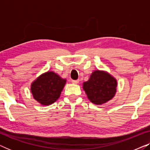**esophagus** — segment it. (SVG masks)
<instances>
[{"label": "esophagus", "instance_id": "obj_1", "mask_svg": "<svg viewBox=\"0 0 150 150\" xmlns=\"http://www.w3.org/2000/svg\"><path fill=\"white\" fill-rule=\"evenodd\" d=\"M79 80H72V81H71V83L74 84H78L79 83Z\"/></svg>", "mask_w": 150, "mask_h": 150}]
</instances>
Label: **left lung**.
Masks as SVG:
<instances>
[{
  "mask_svg": "<svg viewBox=\"0 0 150 150\" xmlns=\"http://www.w3.org/2000/svg\"><path fill=\"white\" fill-rule=\"evenodd\" d=\"M116 87L117 81L113 77L99 70L93 71L89 81L83 83L88 98L95 104H102L112 99L115 94Z\"/></svg>",
  "mask_w": 150,
  "mask_h": 150,
  "instance_id": "1",
  "label": "left lung"
}]
</instances>
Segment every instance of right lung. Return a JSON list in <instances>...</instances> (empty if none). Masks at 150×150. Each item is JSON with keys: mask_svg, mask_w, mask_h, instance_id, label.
I'll return each instance as SVG.
<instances>
[{"mask_svg": "<svg viewBox=\"0 0 150 150\" xmlns=\"http://www.w3.org/2000/svg\"><path fill=\"white\" fill-rule=\"evenodd\" d=\"M62 79L52 71L41 75L31 85L33 98L43 105H49L56 101L65 84Z\"/></svg>", "mask_w": 150, "mask_h": 150, "instance_id": "obj_1", "label": "right lung"}]
</instances>
